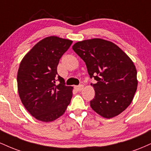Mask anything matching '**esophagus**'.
<instances>
[{
	"label": "esophagus",
	"mask_w": 151,
	"mask_h": 151,
	"mask_svg": "<svg viewBox=\"0 0 151 151\" xmlns=\"http://www.w3.org/2000/svg\"><path fill=\"white\" fill-rule=\"evenodd\" d=\"M83 88H84V86H83L82 84H81V85H79V86H74V89L77 90V91H81V90L83 89Z\"/></svg>",
	"instance_id": "obj_1"
}]
</instances>
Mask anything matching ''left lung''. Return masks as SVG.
Returning a JSON list of instances; mask_svg holds the SVG:
<instances>
[{
  "label": "left lung",
  "instance_id": "1",
  "mask_svg": "<svg viewBox=\"0 0 151 151\" xmlns=\"http://www.w3.org/2000/svg\"><path fill=\"white\" fill-rule=\"evenodd\" d=\"M72 49L85 62L94 98L91 109L106 119L122 113L133 101L138 86L137 71L131 58L110 41L101 38L78 42Z\"/></svg>",
  "mask_w": 151,
  "mask_h": 151
}]
</instances>
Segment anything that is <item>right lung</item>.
<instances>
[{"label": "right lung", "instance_id": "add662e5", "mask_svg": "<svg viewBox=\"0 0 151 151\" xmlns=\"http://www.w3.org/2000/svg\"><path fill=\"white\" fill-rule=\"evenodd\" d=\"M72 43L70 40L57 36L47 37L38 42L20 62L17 75L19 96L27 111L37 120H56L70 104L73 87L65 85L57 68Z\"/></svg>", "mask_w": 151, "mask_h": 151}]
</instances>
